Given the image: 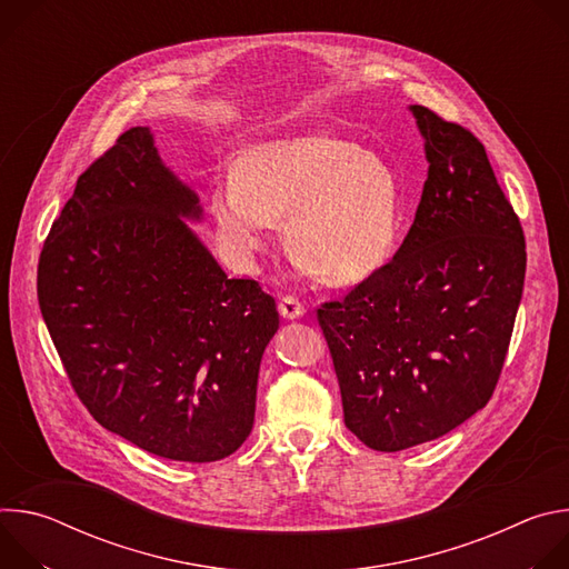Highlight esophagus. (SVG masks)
<instances>
[{"instance_id": "1", "label": "esophagus", "mask_w": 569, "mask_h": 569, "mask_svg": "<svg viewBox=\"0 0 569 569\" xmlns=\"http://www.w3.org/2000/svg\"><path fill=\"white\" fill-rule=\"evenodd\" d=\"M279 312H281V317L283 319H299L303 312H306V306L299 301V299H295V297H283L281 301H279Z\"/></svg>"}]
</instances>
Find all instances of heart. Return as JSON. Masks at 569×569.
Listing matches in <instances>:
<instances>
[{
	"mask_svg": "<svg viewBox=\"0 0 569 569\" xmlns=\"http://www.w3.org/2000/svg\"><path fill=\"white\" fill-rule=\"evenodd\" d=\"M209 209L236 261L252 259L286 213L288 250L327 283H353L391 252L400 187L380 154L317 132L248 148L236 173L213 182Z\"/></svg>",
	"mask_w": 569,
	"mask_h": 569,
	"instance_id": "obj_1",
	"label": "heart"
}]
</instances>
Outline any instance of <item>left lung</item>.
I'll list each match as a JSON object with an SVG mask.
<instances>
[{
	"instance_id": "1",
	"label": "left lung",
	"mask_w": 569,
	"mask_h": 569,
	"mask_svg": "<svg viewBox=\"0 0 569 569\" xmlns=\"http://www.w3.org/2000/svg\"><path fill=\"white\" fill-rule=\"evenodd\" d=\"M428 180L393 259L317 308L345 423L398 452L461 426L496 391L522 299L520 218L481 141L423 106Z\"/></svg>"
}]
</instances>
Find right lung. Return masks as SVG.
Instances as JSON below:
<instances>
[{
    "instance_id": "1",
    "label": "right lung",
    "mask_w": 569,
    "mask_h": 569,
    "mask_svg": "<svg viewBox=\"0 0 569 569\" xmlns=\"http://www.w3.org/2000/svg\"><path fill=\"white\" fill-rule=\"evenodd\" d=\"M182 218H202L198 196L148 128L126 130L53 220L38 301L73 391L106 430L207 463L252 432L279 312L254 279H229Z\"/></svg>"
}]
</instances>
